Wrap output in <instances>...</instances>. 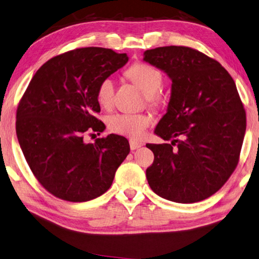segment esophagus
Wrapping results in <instances>:
<instances>
[{"mask_svg": "<svg viewBox=\"0 0 259 259\" xmlns=\"http://www.w3.org/2000/svg\"><path fill=\"white\" fill-rule=\"evenodd\" d=\"M129 144H130V149L131 150H136V149L140 148V147H143V144L139 143V141H136V140H130Z\"/></svg>", "mask_w": 259, "mask_h": 259, "instance_id": "1", "label": "esophagus"}]
</instances>
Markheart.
I'll list each match as a JSON object with an SVG mask.
<instances>
[{
    "label": "heart",
    "mask_w": 259,
    "mask_h": 259,
    "mask_svg": "<svg viewBox=\"0 0 259 259\" xmlns=\"http://www.w3.org/2000/svg\"><path fill=\"white\" fill-rule=\"evenodd\" d=\"M128 77L137 84L151 104L158 103V94L163 86V76L159 70L147 64H135L126 72ZM114 82L106 77L98 88V100L101 105L110 106L113 102ZM109 128L115 134L123 135L134 139L143 138L151 123V118L145 114L118 113L109 119Z\"/></svg>",
    "instance_id": "obj_1"
}]
</instances>
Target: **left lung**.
<instances>
[{
    "label": "left lung",
    "mask_w": 259,
    "mask_h": 259,
    "mask_svg": "<svg viewBox=\"0 0 259 259\" xmlns=\"http://www.w3.org/2000/svg\"><path fill=\"white\" fill-rule=\"evenodd\" d=\"M146 63L171 80L167 112L155 134L170 144H147L154 163L150 189L176 203L214 194L234 173L246 131V112L230 74L195 49L168 46L146 50Z\"/></svg>",
    "instance_id": "1"
}]
</instances>
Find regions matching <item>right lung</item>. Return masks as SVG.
Here are the masks:
<instances>
[{
  "label": "right lung",
  "instance_id": "obj_1",
  "mask_svg": "<svg viewBox=\"0 0 259 259\" xmlns=\"http://www.w3.org/2000/svg\"><path fill=\"white\" fill-rule=\"evenodd\" d=\"M126 54L88 47L49 59L29 83L17 110V137L24 158L49 193L70 202L104 194L130 151L124 137L111 134L86 144V133H102L98 88L128 62Z\"/></svg>",
  "mask_w": 259,
  "mask_h": 259
}]
</instances>
